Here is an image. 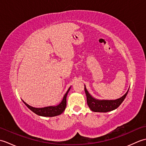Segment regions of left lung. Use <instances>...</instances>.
I'll return each instance as SVG.
<instances>
[{
    "mask_svg": "<svg viewBox=\"0 0 146 146\" xmlns=\"http://www.w3.org/2000/svg\"><path fill=\"white\" fill-rule=\"evenodd\" d=\"M129 90L124 95H123L120 98L117 99V100H101L92 97L87 91L85 85V92L86 96L87 104L89 108H90V110L93 111H95V112H107V111H110L116 109L124 100L127 95L128 94Z\"/></svg>",
    "mask_w": 146,
    "mask_h": 146,
    "instance_id": "1",
    "label": "left lung"
}]
</instances>
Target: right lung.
I'll use <instances>...</instances> for the list:
<instances>
[{
  "instance_id": "1",
  "label": "right lung",
  "mask_w": 146,
  "mask_h": 146,
  "mask_svg": "<svg viewBox=\"0 0 146 146\" xmlns=\"http://www.w3.org/2000/svg\"><path fill=\"white\" fill-rule=\"evenodd\" d=\"M70 88L68 90L66 94H64L63 100H62L61 103L56 105V106H49L43 108H35L30 106L28 104H27L26 102H24L23 100V102L26 106L28 107L29 109L33 111L34 113L42 117H54L59 115L61 114L63 112L64 110H65V108L66 107V97L68 95V93L69 92Z\"/></svg>"
}]
</instances>
